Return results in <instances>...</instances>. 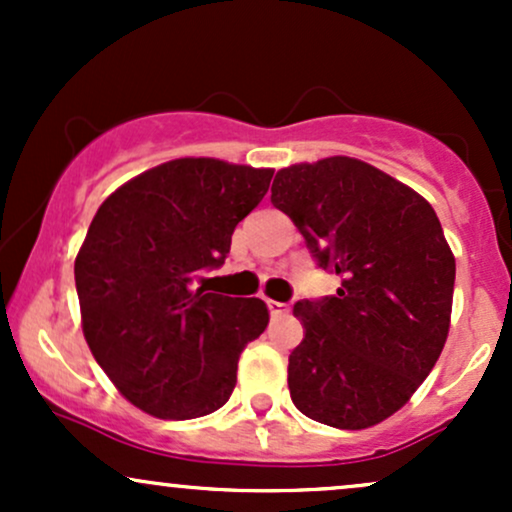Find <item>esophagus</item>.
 Instances as JSON below:
<instances>
[{
  "label": "esophagus",
  "mask_w": 512,
  "mask_h": 512,
  "mask_svg": "<svg viewBox=\"0 0 512 512\" xmlns=\"http://www.w3.org/2000/svg\"><path fill=\"white\" fill-rule=\"evenodd\" d=\"M267 308H269V315H272V317H279V315L289 313V305L279 303V301H267Z\"/></svg>",
  "instance_id": "esophagus-1"
}]
</instances>
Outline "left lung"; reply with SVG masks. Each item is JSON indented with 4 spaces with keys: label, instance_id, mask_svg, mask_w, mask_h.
Wrapping results in <instances>:
<instances>
[{
    "label": "left lung",
    "instance_id": "8db88e82",
    "mask_svg": "<svg viewBox=\"0 0 512 512\" xmlns=\"http://www.w3.org/2000/svg\"><path fill=\"white\" fill-rule=\"evenodd\" d=\"M272 204L342 286L298 301L305 337L289 356L298 411L361 431L409 402L450 330L455 257L424 197L349 156L276 173Z\"/></svg>",
    "mask_w": 512,
    "mask_h": 512
}]
</instances>
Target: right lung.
I'll use <instances>...</instances> for the list:
<instances>
[{
    "label": "right lung",
    "instance_id": "obj_1",
    "mask_svg": "<svg viewBox=\"0 0 512 512\" xmlns=\"http://www.w3.org/2000/svg\"><path fill=\"white\" fill-rule=\"evenodd\" d=\"M272 175L175 158L125 182L93 216L74 262L84 337L146 414L197 419L231 397L240 354L269 322L267 305L209 293L197 279L221 267Z\"/></svg>",
    "mask_w": 512,
    "mask_h": 512
}]
</instances>
